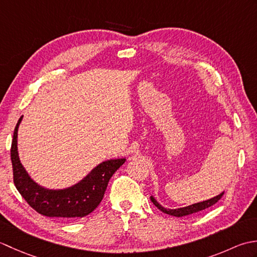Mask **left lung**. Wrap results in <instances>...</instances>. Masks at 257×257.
Instances as JSON below:
<instances>
[{"label": "left lung", "instance_id": "obj_1", "mask_svg": "<svg viewBox=\"0 0 257 257\" xmlns=\"http://www.w3.org/2000/svg\"><path fill=\"white\" fill-rule=\"evenodd\" d=\"M223 194H224V193H221L219 195H216V196H214V198H212L210 200H206V201H203V202H199V203H194V204L189 205V206L180 207V209H166V207H163L162 205H160L159 203H158V202L155 200L154 196H151L150 200H151L152 203H154L158 207V209H159L160 211H162L163 213H167V214H169V215H173V216L180 217V216L193 214V213L203 211V210L207 209V207L214 205L216 202L222 198Z\"/></svg>", "mask_w": 257, "mask_h": 257}]
</instances>
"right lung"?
Instances as JSON below:
<instances>
[{"label": "right lung", "mask_w": 257, "mask_h": 257, "mask_svg": "<svg viewBox=\"0 0 257 257\" xmlns=\"http://www.w3.org/2000/svg\"><path fill=\"white\" fill-rule=\"evenodd\" d=\"M22 117L15 125L11 146L13 181L20 194L31 207L44 216L63 217L64 220L72 221L88 215L99 205L109 180L120 166L123 165L125 159L108 160L100 163L80 182L68 189L47 190L42 188L29 177L19 159L18 129Z\"/></svg>", "instance_id": "right-lung-1"}]
</instances>
